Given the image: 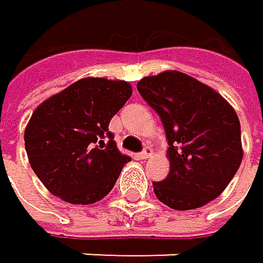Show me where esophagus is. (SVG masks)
<instances>
[{"label":"esophagus","mask_w":263,"mask_h":263,"mask_svg":"<svg viewBox=\"0 0 263 263\" xmlns=\"http://www.w3.org/2000/svg\"><path fill=\"white\" fill-rule=\"evenodd\" d=\"M151 155H153V149H151L149 146H146V148H145L143 151H140V153H139L137 156H139L140 159H148V158H149Z\"/></svg>","instance_id":"34e87169"}]
</instances>
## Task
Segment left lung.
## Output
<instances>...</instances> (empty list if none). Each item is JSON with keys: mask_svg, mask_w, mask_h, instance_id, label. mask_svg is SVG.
<instances>
[{"mask_svg": "<svg viewBox=\"0 0 263 263\" xmlns=\"http://www.w3.org/2000/svg\"><path fill=\"white\" fill-rule=\"evenodd\" d=\"M137 89L159 115L168 142L170 172L153 181L156 197L174 210L216 199L243 158L235 110L215 89L177 70L145 77Z\"/></svg>", "mask_w": 263, "mask_h": 263, "instance_id": "1", "label": "left lung"}]
</instances>
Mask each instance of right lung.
Listing matches in <instances>:
<instances>
[{"mask_svg": "<svg viewBox=\"0 0 263 263\" xmlns=\"http://www.w3.org/2000/svg\"><path fill=\"white\" fill-rule=\"evenodd\" d=\"M133 95L123 80L82 79L42 102L25 129L34 174L57 197L88 205L112 191L121 167L108 123Z\"/></svg>", "mask_w": 263, "mask_h": 263, "instance_id": "add662e5", "label": "right lung"}]
</instances>
